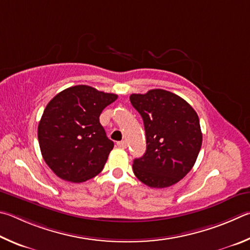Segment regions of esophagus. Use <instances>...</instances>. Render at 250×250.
Segmentation results:
<instances>
[{"mask_svg": "<svg viewBox=\"0 0 250 250\" xmlns=\"http://www.w3.org/2000/svg\"><path fill=\"white\" fill-rule=\"evenodd\" d=\"M117 146L122 148V149H125V148L127 147V143H126L125 141H121V142L117 143Z\"/></svg>", "mask_w": 250, "mask_h": 250, "instance_id": "1", "label": "esophagus"}]
</instances>
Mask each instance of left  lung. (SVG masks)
<instances>
[{
  "label": "left lung",
  "mask_w": 250,
  "mask_h": 250,
  "mask_svg": "<svg viewBox=\"0 0 250 250\" xmlns=\"http://www.w3.org/2000/svg\"><path fill=\"white\" fill-rule=\"evenodd\" d=\"M129 100L143 117L147 144L145 155L134 160V174L150 188L176 185L193 167L202 146L198 114L180 96L161 89Z\"/></svg>",
  "instance_id": "1"
}]
</instances>
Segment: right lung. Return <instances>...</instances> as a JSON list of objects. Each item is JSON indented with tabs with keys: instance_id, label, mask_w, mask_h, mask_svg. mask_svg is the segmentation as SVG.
<instances>
[{
	"instance_id": "add662e5",
	"label": "right lung",
	"mask_w": 250,
	"mask_h": 250,
	"mask_svg": "<svg viewBox=\"0 0 250 250\" xmlns=\"http://www.w3.org/2000/svg\"><path fill=\"white\" fill-rule=\"evenodd\" d=\"M117 99L89 85H74L47 104L38 125L42 158L62 180L84 182L102 171L114 143L100 115Z\"/></svg>"
}]
</instances>
